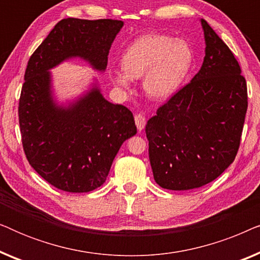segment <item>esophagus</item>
Listing matches in <instances>:
<instances>
[{
  "mask_svg": "<svg viewBox=\"0 0 260 260\" xmlns=\"http://www.w3.org/2000/svg\"><path fill=\"white\" fill-rule=\"evenodd\" d=\"M135 123H136V126H137L138 131H142V130L144 129L147 120H145V117L144 116L136 115V116H135Z\"/></svg>",
  "mask_w": 260,
  "mask_h": 260,
  "instance_id": "1",
  "label": "esophagus"
}]
</instances>
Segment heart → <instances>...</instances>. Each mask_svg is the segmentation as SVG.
<instances>
[{
  "label": "heart",
  "mask_w": 260,
  "mask_h": 260,
  "mask_svg": "<svg viewBox=\"0 0 260 260\" xmlns=\"http://www.w3.org/2000/svg\"><path fill=\"white\" fill-rule=\"evenodd\" d=\"M191 61L193 53L182 39L145 34L124 49L122 70H110L109 78L115 86L129 90L133 79L143 77L145 93L156 101H165L179 88Z\"/></svg>",
  "instance_id": "1"
}]
</instances>
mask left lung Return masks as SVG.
<instances>
[{
    "label": "left lung",
    "instance_id": "8db88e82",
    "mask_svg": "<svg viewBox=\"0 0 260 260\" xmlns=\"http://www.w3.org/2000/svg\"><path fill=\"white\" fill-rule=\"evenodd\" d=\"M200 21L206 44L200 71L145 125L154 179L170 190L202 187L229 168L247 111L239 63L207 21Z\"/></svg>",
    "mask_w": 260,
    "mask_h": 260
}]
</instances>
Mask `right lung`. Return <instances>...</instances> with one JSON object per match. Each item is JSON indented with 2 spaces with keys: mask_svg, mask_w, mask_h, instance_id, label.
I'll return each mask as SVG.
<instances>
[{
  "mask_svg": "<svg viewBox=\"0 0 260 260\" xmlns=\"http://www.w3.org/2000/svg\"><path fill=\"white\" fill-rule=\"evenodd\" d=\"M124 22L63 19L28 61L19 103L23 150L29 165L48 183L70 193L101 187L119 148L136 135L133 112L103 97L97 81L69 104H58L49 70L80 58L99 72Z\"/></svg>",
  "mask_w": 260,
  "mask_h": 260,
  "instance_id": "1",
  "label": "right lung"
}]
</instances>
